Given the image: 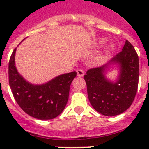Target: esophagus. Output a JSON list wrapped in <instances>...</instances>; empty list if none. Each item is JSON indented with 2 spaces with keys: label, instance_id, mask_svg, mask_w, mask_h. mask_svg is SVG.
<instances>
[{
  "label": "esophagus",
  "instance_id": "1",
  "mask_svg": "<svg viewBox=\"0 0 149 149\" xmlns=\"http://www.w3.org/2000/svg\"><path fill=\"white\" fill-rule=\"evenodd\" d=\"M77 74L78 77H83V76L84 75V72L82 70V69L79 68V69H77Z\"/></svg>",
  "mask_w": 149,
  "mask_h": 149
}]
</instances>
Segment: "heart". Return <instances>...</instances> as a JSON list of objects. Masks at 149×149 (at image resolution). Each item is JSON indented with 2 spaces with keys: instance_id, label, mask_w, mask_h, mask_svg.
Masks as SVG:
<instances>
[{
  "instance_id": "1",
  "label": "heart",
  "mask_w": 149,
  "mask_h": 149,
  "mask_svg": "<svg viewBox=\"0 0 149 149\" xmlns=\"http://www.w3.org/2000/svg\"><path fill=\"white\" fill-rule=\"evenodd\" d=\"M99 42L101 43V44H104V43L106 42V39L102 38V39H100ZM113 45H110L106 48V50H105V54H110V52L113 51Z\"/></svg>"
}]
</instances>
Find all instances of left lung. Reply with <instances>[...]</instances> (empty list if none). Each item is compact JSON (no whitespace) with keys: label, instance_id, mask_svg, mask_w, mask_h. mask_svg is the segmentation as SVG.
<instances>
[{"label":"left lung","instance_id":"8db88e82","mask_svg":"<svg viewBox=\"0 0 149 149\" xmlns=\"http://www.w3.org/2000/svg\"><path fill=\"white\" fill-rule=\"evenodd\" d=\"M116 65L119 70L115 81L106 76L107 68ZM89 102L106 116L119 115L130 107L139 82V58L134 46L126 40L122 51L102 66L91 68L84 76Z\"/></svg>","mask_w":149,"mask_h":149}]
</instances>
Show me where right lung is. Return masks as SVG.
I'll list each match as a JSON object with an SVG mask.
<instances>
[{"instance_id":"right-lung-1","label":"right lung","mask_w":149,"mask_h":149,"mask_svg":"<svg viewBox=\"0 0 149 149\" xmlns=\"http://www.w3.org/2000/svg\"><path fill=\"white\" fill-rule=\"evenodd\" d=\"M16 48L9 62V83L13 96L21 108L36 119H52L58 116L67 104L69 89L77 72L63 74L42 84L28 82L17 70Z\"/></svg>"}]
</instances>
